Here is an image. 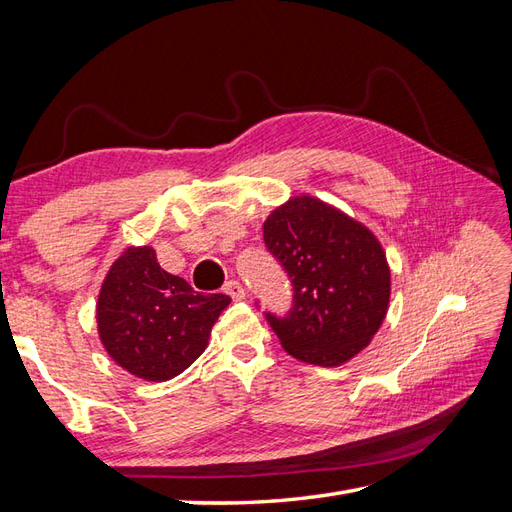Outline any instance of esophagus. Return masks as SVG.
I'll return each instance as SVG.
<instances>
[{
	"label": "esophagus",
	"mask_w": 512,
	"mask_h": 512,
	"mask_svg": "<svg viewBox=\"0 0 512 512\" xmlns=\"http://www.w3.org/2000/svg\"><path fill=\"white\" fill-rule=\"evenodd\" d=\"M224 292L228 294L230 299H235V301H241V299L245 297V288H243V284H241V282H235V280L226 282V286H224Z\"/></svg>",
	"instance_id": "1"
}]
</instances>
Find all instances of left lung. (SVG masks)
Segmentation results:
<instances>
[{
    "mask_svg": "<svg viewBox=\"0 0 512 512\" xmlns=\"http://www.w3.org/2000/svg\"><path fill=\"white\" fill-rule=\"evenodd\" d=\"M262 235L292 284L288 314H265L282 348L322 367L350 361L378 333L391 299V269L374 232L314 196H294Z\"/></svg>",
    "mask_w": 512,
    "mask_h": 512,
    "instance_id": "left-lung-1",
    "label": "left lung"
}]
</instances>
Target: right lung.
I'll list each match as a JSON object with an SVG mask.
<instances>
[{
	"label": "right lung",
	"instance_id": "1",
	"mask_svg": "<svg viewBox=\"0 0 512 512\" xmlns=\"http://www.w3.org/2000/svg\"><path fill=\"white\" fill-rule=\"evenodd\" d=\"M228 303L226 294L196 292L183 277L166 273L153 247H126L98 294V333L119 367L164 382L205 352Z\"/></svg>",
	"mask_w": 512,
	"mask_h": 512
}]
</instances>
